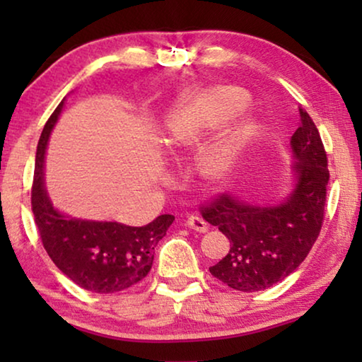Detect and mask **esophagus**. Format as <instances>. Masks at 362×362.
Wrapping results in <instances>:
<instances>
[{
  "label": "esophagus",
  "instance_id": "obj_1",
  "mask_svg": "<svg viewBox=\"0 0 362 362\" xmlns=\"http://www.w3.org/2000/svg\"><path fill=\"white\" fill-rule=\"evenodd\" d=\"M187 226H189L191 229H194L196 232H202V234L209 230V224H207V222L199 216H189V217H187Z\"/></svg>",
  "mask_w": 362,
  "mask_h": 362
}]
</instances>
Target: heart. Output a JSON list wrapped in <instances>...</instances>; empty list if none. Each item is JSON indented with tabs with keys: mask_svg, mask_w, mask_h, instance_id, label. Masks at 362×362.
<instances>
[{
	"mask_svg": "<svg viewBox=\"0 0 362 362\" xmlns=\"http://www.w3.org/2000/svg\"><path fill=\"white\" fill-rule=\"evenodd\" d=\"M249 103L247 92L232 86L214 87L187 98L168 123V148L180 150L194 145L202 135L244 112ZM257 130L259 127L250 118H240L222 128L196 155L197 171L212 180H224L254 141Z\"/></svg>",
	"mask_w": 362,
	"mask_h": 362,
	"instance_id": "heart-1",
	"label": "heart"
}]
</instances>
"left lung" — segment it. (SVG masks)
<instances>
[{
	"mask_svg": "<svg viewBox=\"0 0 362 362\" xmlns=\"http://www.w3.org/2000/svg\"><path fill=\"white\" fill-rule=\"evenodd\" d=\"M300 127L291 136L296 182L276 206H252L217 194L201 214L230 240V250L209 272L230 288H270L298 269L318 239L325 221L328 158L315 122L300 108Z\"/></svg>",
	"mask_w": 362,
	"mask_h": 362,
	"instance_id": "1",
	"label": "left lung"
}]
</instances>
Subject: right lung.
<instances>
[{
	"instance_id": "add662e5",
	"label": "right lung",
	"mask_w": 362,
	"mask_h": 362,
	"mask_svg": "<svg viewBox=\"0 0 362 362\" xmlns=\"http://www.w3.org/2000/svg\"><path fill=\"white\" fill-rule=\"evenodd\" d=\"M64 100L42 128L37 143L31 206L47 255L74 284L93 293H117L145 279L155 247L166 235L175 216L163 214L143 227L118 222L82 221L64 216L49 201L44 187V151Z\"/></svg>"
}]
</instances>
